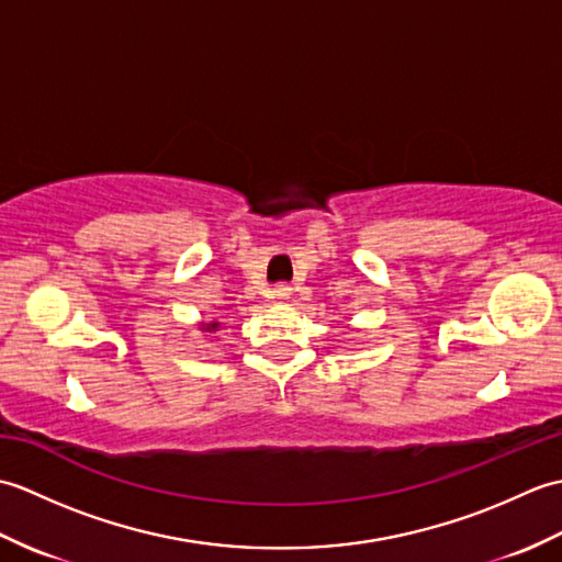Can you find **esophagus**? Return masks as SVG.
Instances as JSON below:
<instances>
[{"label":"esophagus","mask_w":562,"mask_h":562,"mask_svg":"<svg viewBox=\"0 0 562 562\" xmlns=\"http://www.w3.org/2000/svg\"><path fill=\"white\" fill-rule=\"evenodd\" d=\"M290 296H292L290 284H278V288L272 290V300H278V302H288Z\"/></svg>","instance_id":"esophagus-1"}]
</instances>
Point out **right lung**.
I'll list each match as a JSON object with an SVG mask.
<instances>
[{
    "instance_id": "add662e5",
    "label": "right lung",
    "mask_w": 562,
    "mask_h": 562,
    "mask_svg": "<svg viewBox=\"0 0 562 562\" xmlns=\"http://www.w3.org/2000/svg\"><path fill=\"white\" fill-rule=\"evenodd\" d=\"M217 328H220L217 321H212V324H205V328H202V330H217Z\"/></svg>"
}]
</instances>
